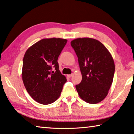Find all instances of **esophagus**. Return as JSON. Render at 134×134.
I'll use <instances>...</instances> for the list:
<instances>
[{"label": "esophagus", "mask_w": 134, "mask_h": 134, "mask_svg": "<svg viewBox=\"0 0 134 134\" xmlns=\"http://www.w3.org/2000/svg\"><path fill=\"white\" fill-rule=\"evenodd\" d=\"M72 75H73L72 74H69V75H67V76H68V77H69V78H71Z\"/></svg>", "instance_id": "1"}]
</instances>
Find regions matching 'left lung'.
<instances>
[{
  "instance_id": "1",
  "label": "left lung",
  "mask_w": 134,
  "mask_h": 134,
  "mask_svg": "<svg viewBox=\"0 0 134 134\" xmlns=\"http://www.w3.org/2000/svg\"><path fill=\"white\" fill-rule=\"evenodd\" d=\"M71 45L78 56L82 79L76 85L79 97L94 104L106 97L112 85L115 63L109 51L97 40L78 38Z\"/></svg>"
}]
</instances>
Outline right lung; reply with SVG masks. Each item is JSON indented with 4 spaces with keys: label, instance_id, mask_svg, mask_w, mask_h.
Listing matches in <instances>:
<instances>
[{
    "label": "right lung",
    "instance_id": "1",
    "mask_svg": "<svg viewBox=\"0 0 134 134\" xmlns=\"http://www.w3.org/2000/svg\"><path fill=\"white\" fill-rule=\"evenodd\" d=\"M66 39L44 38L30 47L23 59L22 78L32 98L43 105L53 103L60 97L66 77L59 70L58 57ZM55 68V71L52 69Z\"/></svg>",
    "mask_w": 134,
    "mask_h": 134
}]
</instances>
